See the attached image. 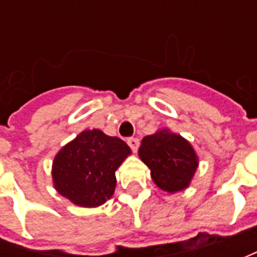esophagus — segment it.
<instances>
[{
	"label": "esophagus",
	"instance_id": "obj_1",
	"mask_svg": "<svg viewBox=\"0 0 257 257\" xmlns=\"http://www.w3.org/2000/svg\"><path fill=\"white\" fill-rule=\"evenodd\" d=\"M127 144L130 146V149H132L133 152H137V149H139V146H140V142H139V139H136V137H130V139H127Z\"/></svg>",
	"mask_w": 257,
	"mask_h": 257
}]
</instances>
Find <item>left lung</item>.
<instances>
[{
    "label": "left lung",
    "instance_id": "8db88e82",
    "mask_svg": "<svg viewBox=\"0 0 257 257\" xmlns=\"http://www.w3.org/2000/svg\"><path fill=\"white\" fill-rule=\"evenodd\" d=\"M139 156L150 169L153 182L169 193L189 187L199 166L192 144L167 128L146 136L139 149Z\"/></svg>",
    "mask_w": 257,
    "mask_h": 257
}]
</instances>
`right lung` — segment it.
I'll list each match as a JSON object with an SVG mask.
<instances>
[{"label":"right lung","instance_id":"add662e5","mask_svg":"<svg viewBox=\"0 0 257 257\" xmlns=\"http://www.w3.org/2000/svg\"><path fill=\"white\" fill-rule=\"evenodd\" d=\"M128 154L132 150L121 139L84 130L54 157L55 190L77 206L97 207L113 196L115 170Z\"/></svg>","mask_w":257,"mask_h":257}]
</instances>
